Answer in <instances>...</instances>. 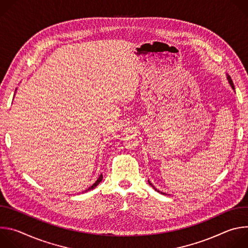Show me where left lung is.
Masks as SVG:
<instances>
[{"instance_id": "1", "label": "left lung", "mask_w": 248, "mask_h": 248, "mask_svg": "<svg viewBox=\"0 0 248 248\" xmlns=\"http://www.w3.org/2000/svg\"><path fill=\"white\" fill-rule=\"evenodd\" d=\"M227 79H228V81H229V83H230L231 87H232V88L234 90V85H233V82H232V78H231V77H230L229 75H227ZM148 183H149V185H150V186H152V187H153V188H154L156 191H158V192H159V193H161V194H166V193H164V192H162V191L158 190V189H157V188H156V187H155V186H153V185L150 183V181H149V180H148Z\"/></svg>"}]
</instances>
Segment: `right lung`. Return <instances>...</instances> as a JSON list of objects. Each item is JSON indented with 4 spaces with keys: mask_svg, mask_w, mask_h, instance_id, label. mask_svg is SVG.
<instances>
[{
    "mask_svg": "<svg viewBox=\"0 0 248 248\" xmlns=\"http://www.w3.org/2000/svg\"><path fill=\"white\" fill-rule=\"evenodd\" d=\"M102 180H103V175H102V173H101V174L99 175V178L97 179V181H96V182H95V183H94V184H93L89 188H87V189L85 190V192H86V191H89V190H91V189H94V188H95V187H96V186H97L102 182Z\"/></svg>",
    "mask_w": 248,
    "mask_h": 248,
    "instance_id": "add662e5",
    "label": "right lung"
}]
</instances>
